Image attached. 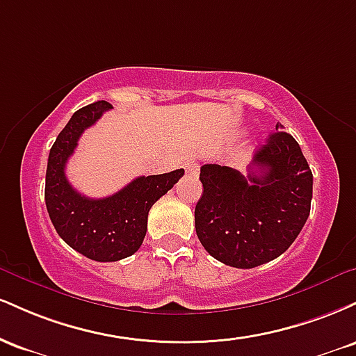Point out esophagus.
<instances>
[{
    "mask_svg": "<svg viewBox=\"0 0 356 356\" xmlns=\"http://www.w3.org/2000/svg\"><path fill=\"white\" fill-rule=\"evenodd\" d=\"M186 172H187V175H197V172H199V164H197V162H194V161L187 162V164H186Z\"/></svg>",
    "mask_w": 356,
    "mask_h": 356,
    "instance_id": "obj_1",
    "label": "esophagus"
}]
</instances>
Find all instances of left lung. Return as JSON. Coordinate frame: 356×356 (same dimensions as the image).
I'll use <instances>...</instances> for the list:
<instances>
[{"mask_svg": "<svg viewBox=\"0 0 356 356\" xmlns=\"http://www.w3.org/2000/svg\"><path fill=\"white\" fill-rule=\"evenodd\" d=\"M199 179L195 232L212 257L232 268H256L283 254L312 209V169L281 124L257 149L248 175L206 164Z\"/></svg>", "mask_w": 356, "mask_h": 356, "instance_id": "left-lung-1", "label": "left lung"}]
</instances>
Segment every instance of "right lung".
<instances>
[{"instance_id":"obj_1","label":"right lung","mask_w":356,"mask_h":356,"mask_svg":"<svg viewBox=\"0 0 356 356\" xmlns=\"http://www.w3.org/2000/svg\"><path fill=\"white\" fill-rule=\"evenodd\" d=\"M110 108L108 102L100 100L73 113L50 149L44 182V202L60 238L100 263L124 259L142 246L150 207L184 175V169L142 175L104 199L85 197L73 189L65 175L68 159L83 130Z\"/></svg>"}]
</instances>
